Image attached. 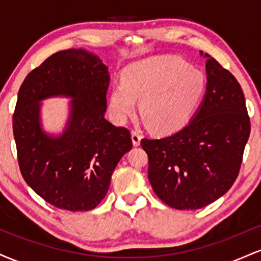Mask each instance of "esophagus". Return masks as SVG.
Masks as SVG:
<instances>
[{
  "label": "esophagus",
  "instance_id": "esophagus-1",
  "mask_svg": "<svg viewBox=\"0 0 261 261\" xmlns=\"http://www.w3.org/2000/svg\"><path fill=\"white\" fill-rule=\"evenodd\" d=\"M131 136H133V142L135 146H139L140 142H141V133L139 130H133L131 131Z\"/></svg>",
  "mask_w": 261,
  "mask_h": 261
}]
</instances>
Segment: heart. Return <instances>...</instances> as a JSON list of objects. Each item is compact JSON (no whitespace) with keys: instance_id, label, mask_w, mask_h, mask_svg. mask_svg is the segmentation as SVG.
I'll list each match as a JSON object with an SVG mask.
<instances>
[{"instance_id":"b5f03b06","label":"heart","mask_w":261,"mask_h":261,"mask_svg":"<svg viewBox=\"0 0 261 261\" xmlns=\"http://www.w3.org/2000/svg\"><path fill=\"white\" fill-rule=\"evenodd\" d=\"M205 91V77L184 60L164 56L137 62L112 88L109 106L116 121L136 109L152 130L172 133L190 120Z\"/></svg>"}]
</instances>
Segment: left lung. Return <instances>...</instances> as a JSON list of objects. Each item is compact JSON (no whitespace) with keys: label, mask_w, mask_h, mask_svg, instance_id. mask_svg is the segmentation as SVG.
I'll return each instance as SVG.
<instances>
[{"label":"left lung","mask_w":261,"mask_h":261,"mask_svg":"<svg viewBox=\"0 0 261 261\" xmlns=\"http://www.w3.org/2000/svg\"><path fill=\"white\" fill-rule=\"evenodd\" d=\"M207 85L194 119L163 139H142L148 154V180L164 203L197 210L229 190L241 169L250 119L241 85L208 54Z\"/></svg>","instance_id":"obj_1"}]
</instances>
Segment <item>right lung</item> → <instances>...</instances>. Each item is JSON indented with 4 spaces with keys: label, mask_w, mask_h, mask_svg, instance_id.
<instances>
[{
    "label": "right lung",
    "mask_w": 261,
    "mask_h": 261,
    "mask_svg": "<svg viewBox=\"0 0 261 261\" xmlns=\"http://www.w3.org/2000/svg\"><path fill=\"white\" fill-rule=\"evenodd\" d=\"M109 83L107 66L81 47L53 54L20 86L13 114L18 164L27 184L55 207H97L116 164L133 148L130 130L104 116ZM53 95L74 98L68 130L56 139L38 126V100Z\"/></svg>",
    "instance_id": "right-lung-1"
}]
</instances>
